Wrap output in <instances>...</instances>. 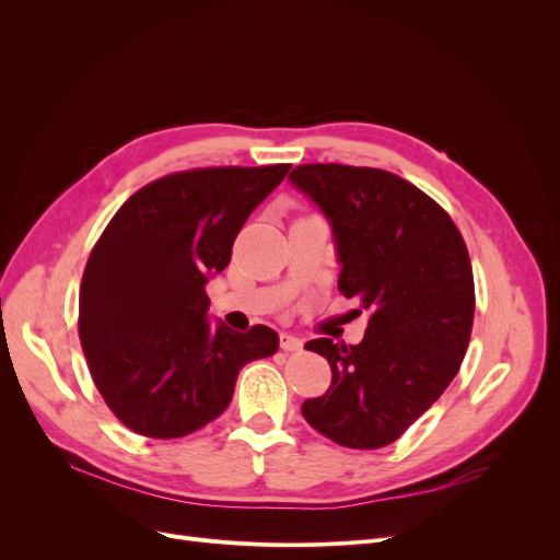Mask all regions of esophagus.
I'll return each mask as SVG.
<instances>
[{
    "mask_svg": "<svg viewBox=\"0 0 560 560\" xmlns=\"http://www.w3.org/2000/svg\"><path fill=\"white\" fill-rule=\"evenodd\" d=\"M280 348L284 352H299L303 348V341L294 334H280Z\"/></svg>",
    "mask_w": 560,
    "mask_h": 560,
    "instance_id": "obj_1",
    "label": "esophagus"
}]
</instances>
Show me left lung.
Segmentation results:
<instances>
[{
  "mask_svg": "<svg viewBox=\"0 0 560 560\" xmlns=\"http://www.w3.org/2000/svg\"><path fill=\"white\" fill-rule=\"evenodd\" d=\"M331 222L338 292L371 313L358 346L315 338L331 366L325 397L303 418L346 448H383L442 397L469 346L474 276L448 212L378 167L296 165L292 175Z\"/></svg>",
  "mask_w": 560,
  "mask_h": 560,
  "instance_id": "1",
  "label": "left lung"
}]
</instances>
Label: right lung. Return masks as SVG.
I'll return each mask as SVG.
<instances>
[{
    "label": "right lung",
    "mask_w": 560,
    "mask_h": 560,
    "mask_svg": "<svg viewBox=\"0 0 560 560\" xmlns=\"http://www.w3.org/2000/svg\"><path fill=\"white\" fill-rule=\"evenodd\" d=\"M290 163L194 167L135 191L100 235L79 292L95 387L132 432L179 439L222 416L241 369L278 352L266 325L212 327L208 276Z\"/></svg>",
    "instance_id": "1"
}]
</instances>
